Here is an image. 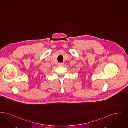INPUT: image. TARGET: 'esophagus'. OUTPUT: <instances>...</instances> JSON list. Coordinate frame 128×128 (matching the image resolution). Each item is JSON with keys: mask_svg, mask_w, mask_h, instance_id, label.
<instances>
[{"mask_svg": "<svg viewBox=\"0 0 128 128\" xmlns=\"http://www.w3.org/2000/svg\"><path fill=\"white\" fill-rule=\"evenodd\" d=\"M63 65H64V64L63 63H59L58 64V66H63Z\"/></svg>", "mask_w": 128, "mask_h": 128, "instance_id": "1", "label": "esophagus"}]
</instances>
